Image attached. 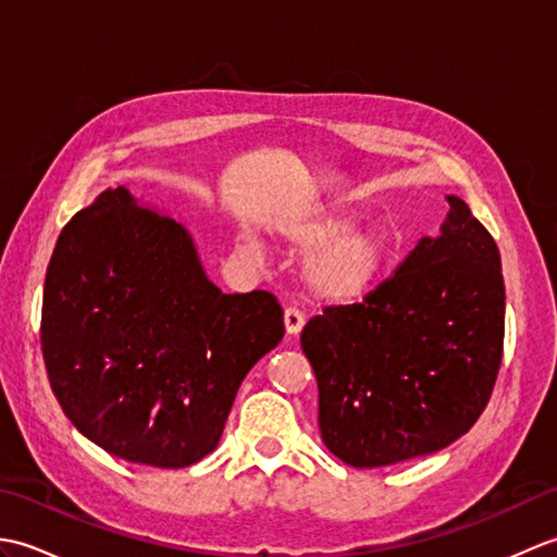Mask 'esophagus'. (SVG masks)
<instances>
[{
	"mask_svg": "<svg viewBox=\"0 0 557 557\" xmlns=\"http://www.w3.org/2000/svg\"><path fill=\"white\" fill-rule=\"evenodd\" d=\"M304 323H306V315L297 309V306H287V309H285V327H287V335H299Z\"/></svg>",
	"mask_w": 557,
	"mask_h": 557,
	"instance_id": "34e87169",
	"label": "esophagus"
}]
</instances>
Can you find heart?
Wrapping results in <instances>:
<instances>
[{"label": "heart", "mask_w": 557, "mask_h": 557, "mask_svg": "<svg viewBox=\"0 0 557 557\" xmlns=\"http://www.w3.org/2000/svg\"><path fill=\"white\" fill-rule=\"evenodd\" d=\"M287 242L299 253H309L304 263L306 287L313 297L333 304L363 299L381 282L389 246L375 224H349L342 212H327L294 224ZM253 253V244H244Z\"/></svg>", "instance_id": "heart-1"}]
</instances>
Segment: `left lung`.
Here are the masks:
<instances>
[{"mask_svg":"<svg viewBox=\"0 0 557 557\" xmlns=\"http://www.w3.org/2000/svg\"><path fill=\"white\" fill-rule=\"evenodd\" d=\"M437 239L419 242L361 304L301 330L325 447L357 469L455 443L486 409L503 361L505 285L488 230L457 196Z\"/></svg>","mask_w":557,"mask_h":557,"instance_id":"1","label":"left lung"}]
</instances>
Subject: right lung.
I'll return each mask as SVG.
<instances>
[{"label": "right lung", "instance_id": "add662e5", "mask_svg": "<svg viewBox=\"0 0 557 557\" xmlns=\"http://www.w3.org/2000/svg\"><path fill=\"white\" fill-rule=\"evenodd\" d=\"M285 335L270 292L222 294L182 224L108 188L47 265L40 345L76 429L136 465L191 467L218 447L244 375Z\"/></svg>", "mask_w": 557, "mask_h": 557}]
</instances>
